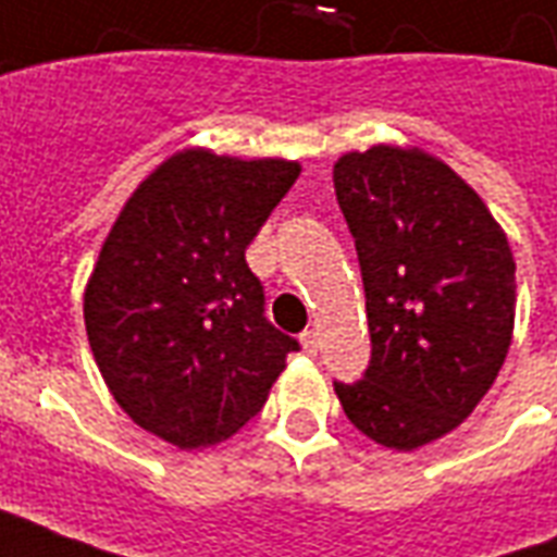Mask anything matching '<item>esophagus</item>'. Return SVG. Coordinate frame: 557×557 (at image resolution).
Here are the masks:
<instances>
[{"label":"esophagus","mask_w":557,"mask_h":557,"mask_svg":"<svg viewBox=\"0 0 557 557\" xmlns=\"http://www.w3.org/2000/svg\"><path fill=\"white\" fill-rule=\"evenodd\" d=\"M301 346L307 355H315V351H319V334H315V331H304Z\"/></svg>","instance_id":"esophagus-1"}]
</instances>
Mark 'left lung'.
I'll list each match as a JSON object with an SVG mask.
<instances>
[{
    "label": "left lung",
    "instance_id": "left-lung-1",
    "mask_svg": "<svg viewBox=\"0 0 557 557\" xmlns=\"http://www.w3.org/2000/svg\"><path fill=\"white\" fill-rule=\"evenodd\" d=\"M334 190L373 339L361 382L334 391L367 438L409 454L454 432L502 370L516 319L513 250L478 190L418 146L346 151Z\"/></svg>",
    "mask_w": 557,
    "mask_h": 557
}]
</instances>
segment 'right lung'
Returning <instances> with one entry per match:
<instances>
[{"instance_id": "add662e5", "label": "right lung", "mask_w": 557, "mask_h": 557, "mask_svg": "<svg viewBox=\"0 0 557 557\" xmlns=\"http://www.w3.org/2000/svg\"><path fill=\"white\" fill-rule=\"evenodd\" d=\"M298 175V160L182 148L103 238L83 295L91 355L127 418L178 450L242 430L298 349L244 259Z\"/></svg>"}]
</instances>
